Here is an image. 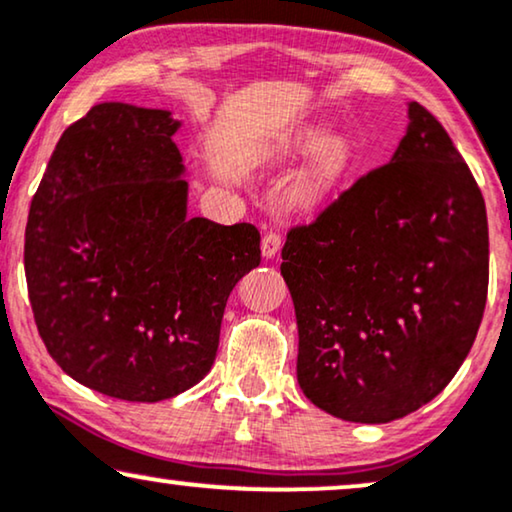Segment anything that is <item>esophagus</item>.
Returning <instances> with one entry per match:
<instances>
[{
  "label": "esophagus",
  "instance_id": "obj_1",
  "mask_svg": "<svg viewBox=\"0 0 512 512\" xmlns=\"http://www.w3.org/2000/svg\"><path fill=\"white\" fill-rule=\"evenodd\" d=\"M279 247H282V235H277V233L263 235V242H261L263 258H275L279 254Z\"/></svg>",
  "mask_w": 512,
  "mask_h": 512
}]
</instances>
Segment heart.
Returning a JSON list of instances; mask_svg holds the SVG:
<instances>
[{"mask_svg": "<svg viewBox=\"0 0 512 512\" xmlns=\"http://www.w3.org/2000/svg\"><path fill=\"white\" fill-rule=\"evenodd\" d=\"M317 150L320 153L314 156L296 188V200L307 209L319 207L338 184L347 167V149L338 139L328 142L326 125L319 123L303 125L282 144V156L286 158H307Z\"/></svg>", "mask_w": 512, "mask_h": 512, "instance_id": "obj_1", "label": "heart"}]
</instances>
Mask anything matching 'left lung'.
Listing matches in <instances>:
<instances>
[{"mask_svg":"<svg viewBox=\"0 0 512 512\" xmlns=\"http://www.w3.org/2000/svg\"><path fill=\"white\" fill-rule=\"evenodd\" d=\"M387 165L291 228L282 277L298 324V384L328 415L387 424L447 387L487 303V209L422 104Z\"/></svg>","mask_w":512,"mask_h":512,"instance_id":"left-lung-1","label":"left lung"}]
</instances>
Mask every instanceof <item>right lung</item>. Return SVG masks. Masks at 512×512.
I'll return each instance as SVG.
<instances>
[{"mask_svg":"<svg viewBox=\"0 0 512 512\" xmlns=\"http://www.w3.org/2000/svg\"><path fill=\"white\" fill-rule=\"evenodd\" d=\"M179 128L172 111L95 104L62 132L27 219V291L48 354L121 401L195 387L230 291L261 263L251 223L188 219Z\"/></svg>","mask_w":512,"mask_h":512,"instance_id":"1","label":"right lung"}]
</instances>
